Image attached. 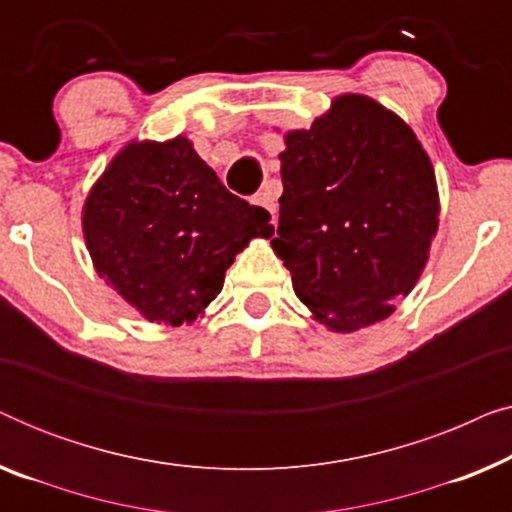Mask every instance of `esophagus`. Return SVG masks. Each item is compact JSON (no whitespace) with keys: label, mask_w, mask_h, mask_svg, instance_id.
Listing matches in <instances>:
<instances>
[{"label":"esophagus","mask_w":512,"mask_h":512,"mask_svg":"<svg viewBox=\"0 0 512 512\" xmlns=\"http://www.w3.org/2000/svg\"><path fill=\"white\" fill-rule=\"evenodd\" d=\"M254 205H258V207H263V209H268V212L272 214V219H275V212H277V198H275V191H272L270 186H265L261 193H256L254 195Z\"/></svg>","instance_id":"obj_1"}]
</instances>
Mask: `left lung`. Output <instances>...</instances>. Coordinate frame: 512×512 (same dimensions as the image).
<instances>
[{
	"label": "left lung",
	"mask_w": 512,
	"mask_h": 512,
	"mask_svg": "<svg viewBox=\"0 0 512 512\" xmlns=\"http://www.w3.org/2000/svg\"><path fill=\"white\" fill-rule=\"evenodd\" d=\"M272 240L293 291L338 333L394 312L438 230L431 160L415 132L363 95H342L310 130L286 135Z\"/></svg>",
	"instance_id": "1"
}]
</instances>
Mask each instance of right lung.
<instances>
[{"instance_id":"add662e5","label":"right lung","mask_w":512,"mask_h":512,"mask_svg":"<svg viewBox=\"0 0 512 512\" xmlns=\"http://www.w3.org/2000/svg\"><path fill=\"white\" fill-rule=\"evenodd\" d=\"M268 221L174 137L130 144L111 160L83 207V237L114 291L149 321L181 326L223 289L237 251L272 235Z\"/></svg>"}]
</instances>
